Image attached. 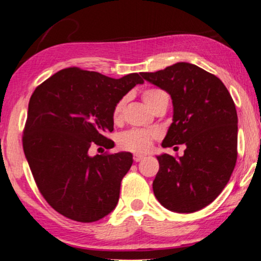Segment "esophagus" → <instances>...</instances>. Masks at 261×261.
Returning a JSON list of instances; mask_svg holds the SVG:
<instances>
[{
  "label": "esophagus",
  "mask_w": 261,
  "mask_h": 261,
  "mask_svg": "<svg viewBox=\"0 0 261 261\" xmlns=\"http://www.w3.org/2000/svg\"><path fill=\"white\" fill-rule=\"evenodd\" d=\"M144 159H145V155H141V153H134V156H133V160L136 161V162H139V161L144 160Z\"/></svg>",
  "instance_id": "obj_1"
}]
</instances>
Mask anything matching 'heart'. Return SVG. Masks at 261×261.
Returning <instances> with one entry per match:
<instances>
[{"instance_id": "heart-1", "label": "heart", "mask_w": 261, "mask_h": 261, "mask_svg": "<svg viewBox=\"0 0 261 261\" xmlns=\"http://www.w3.org/2000/svg\"><path fill=\"white\" fill-rule=\"evenodd\" d=\"M143 100L149 109H152L153 106L159 104L163 100H168V95L166 92L161 89H147L143 93ZM124 99L118 101L114 109V120L120 121L122 117V112L124 108ZM159 137V133L155 130H146V129H129L125 130L118 138V145L122 149L133 151V152H146L152 146V141Z\"/></svg>"}]
</instances>
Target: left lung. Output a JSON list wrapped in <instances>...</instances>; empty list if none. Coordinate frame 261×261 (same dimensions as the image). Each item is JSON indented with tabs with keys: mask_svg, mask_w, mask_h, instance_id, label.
<instances>
[{
	"mask_svg": "<svg viewBox=\"0 0 261 261\" xmlns=\"http://www.w3.org/2000/svg\"><path fill=\"white\" fill-rule=\"evenodd\" d=\"M144 80L172 98L173 122L163 147L185 144L184 155L157 156L153 194L163 207L194 213L214 201L229 182L237 160V112L217 76L190 63L173 64Z\"/></svg>",
	"mask_w": 261,
	"mask_h": 261,
	"instance_id": "1",
	"label": "left lung"
}]
</instances>
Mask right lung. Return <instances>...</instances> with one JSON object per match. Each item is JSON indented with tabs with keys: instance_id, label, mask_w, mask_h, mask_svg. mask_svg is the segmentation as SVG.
Segmentation results:
<instances>
[{
	"instance_id": "right-lung-1",
	"label": "right lung",
	"mask_w": 261,
	"mask_h": 261,
	"mask_svg": "<svg viewBox=\"0 0 261 261\" xmlns=\"http://www.w3.org/2000/svg\"><path fill=\"white\" fill-rule=\"evenodd\" d=\"M138 73L111 79L79 67L60 70L32 93L22 147L37 188L64 217L93 223L110 214L121 181L133 163L130 152L89 156L93 143L114 141V109L133 87Z\"/></svg>"
}]
</instances>
